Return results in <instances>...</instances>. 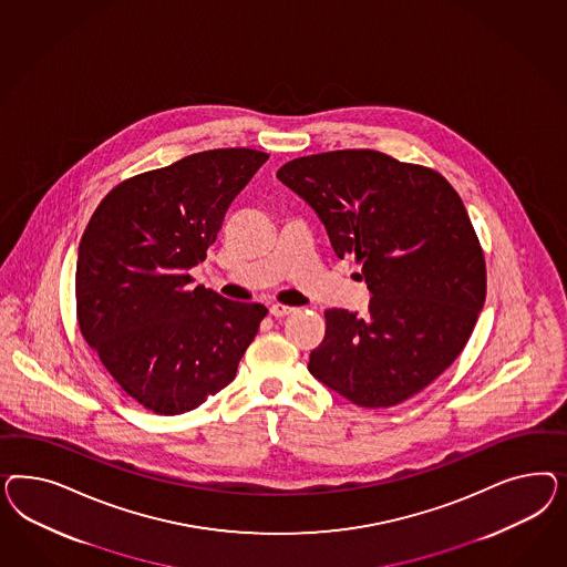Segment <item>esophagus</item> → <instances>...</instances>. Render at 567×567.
I'll return each instance as SVG.
<instances>
[{
  "label": "esophagus",
  "mask_w": 567,
  "mask_h": 567,
  "mask_svg": "<svg viewBox=\"0 0 567 567\" xmlns=\"http://www.w3.org/2000/svg\"><path fill=\"white\" fill-rule=\"evenodd\" d=\"M295 311V308H291V306H282V303H275L272 308H270V313L275 316V318H282V316H289V313H292Z\"/></svg>",
  "instance_id": "34e87169"
}]
</instances>
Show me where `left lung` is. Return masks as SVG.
<instances>
[{
    "label": "left lung",
    "instance_id": "1",
    "mask_svg": "<svg viewBox=\"0 0 567 567\" xmlns=\"http://www.w3.org/2000/svg\"><path fill=\"white\" fill-rule=\"evenodd\" d=\"M355 256L365 316L324 311L309 372L360 408H393L441 377L476 327L486 264L464 202L439 172L374 150L306 155L276 172Z\"/></svg>",
    "mask_w": 567,
    "mask_h": 567
}]
</instances>
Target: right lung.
<instances>
[{
  "label": "right lung",
  "mask_w": 567,
  "mask_h": 567,
  "mask_svg": "<svg viewBox=\"0 0 567 567\" xmlns=\"http://www.w3.org/2000/svg\"><path fill=\"white\" fill-rule=\"evenodd\" d=\"M270 155L209 150L122 181L86 224L76 320L103 368L145 410L199 408L237 377L268 309L193 287L224 216Z\"/></svg>",
  "instance_id": "obj_1"
}]
</instances>
